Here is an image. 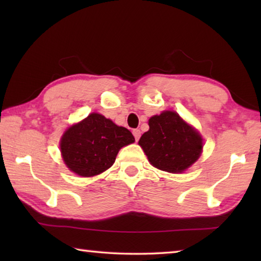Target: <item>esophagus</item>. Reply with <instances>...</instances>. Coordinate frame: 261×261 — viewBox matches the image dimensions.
I'll return each mask as SVG.
<instances>
[{"label":"esophagus","mask_w":261,"mask_h":261,"mask_svg":"<svg viewBox=\"0 0 261 261\" xmlns=\"http://www.w3.org/2000/svg\"><path fill=\"white\" fill-rule=\"evenodd\" d=\"M132 134H134V136H135L136 141H138L139 138H140V130L139 129H135L134 131H132Z\"/></svg>","instance_id":"1"}]
</instances>
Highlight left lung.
<instances>
[{
  "mask_svg": "<svg viewBox=\"0 0 261 261\" xmlns=\"http://www.w3.org/2000/svg\"><path fill=\"white\" fill-rule=\"evenodd\" d=\"M148 125L149 130L140 137L138 144L153 167L180 174L199 159L204 145L201 136L177 113L165 110L154 115Z\"/></svg>",
  "mask_w": 261,
  "mask_h": 261,
  "instance_id": "1",
  "label": "left lung"
}]
</instances>
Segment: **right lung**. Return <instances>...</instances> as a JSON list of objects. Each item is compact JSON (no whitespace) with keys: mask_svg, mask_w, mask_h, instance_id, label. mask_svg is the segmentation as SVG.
Returning a JSON list of instances; mask_svg holds the SVG:
<instances>
[{"mask_svg":"<svg viewBox=\"0 0 261 261\" xmlns=\"http://www.w3.org/2000/svg\"><path fill=\"white\" fill-rule=\"evenodd\" d=\"M135 141L126 127L103 115L92 113L62 136V158L72 173L82 177L99 175L113 166L118 151Z\"/></svg>","mask_w":261,"mask_h":261,"instance_id":"1","label":"right lung"}]
</instances>
